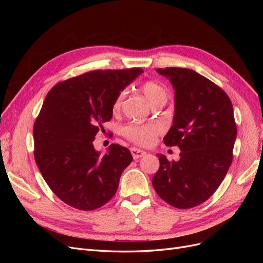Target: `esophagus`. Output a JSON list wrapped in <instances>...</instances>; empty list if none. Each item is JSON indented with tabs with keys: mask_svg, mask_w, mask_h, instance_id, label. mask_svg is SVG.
I'll list each match as a JSON object with an SVG mask.
<instances>
[{
	"mask_svg": "<svg viewBox=\"0 0 263 263\" xmlns=\"http://www.w3.org/2000/svg\"><path fill=\"white\" fill-rule=\"evenodd\" d=\"M130 153L133 155V158L136 160V159H139L141 157H144L146 155V153L144 150H140L138 148H130Z\"/></svg>",
	"mask_w": 263,
	"mask_h": 263,
	"instance_id": "1",
	"label": "esophagus"
}]
</instances>
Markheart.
<instances>
[{
    "instance_id": "heart-1",
    "label": "heart",
    "mask_w": 263,
    "mask_h": 263,
    "mask_svg": "<svg viewBox=\"0 0 263 263\" xmlns=\"http://www.w3.org/2000/svg\"><path fill=\"white\" fill-rule=\"evenodd\" d=\"M141 91L145 94L146 99L149 101L150 105H153L154 103L159 101H166L168 98V91L165 87L158 83L156 81H145L141 84ZM126 98V91L123 90L117 94V97L114 100L113 103V110L114 112H118L121 109L123 102ZM162 132V128L160 125L158 124H148V125H136L130 124L123 127L122 134L126 138L129 140L136 142L139 145H150L154 141L155 137Z\"/></svg>"
}]
</instances>
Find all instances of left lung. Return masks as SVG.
Listing matches in <instances>:
<instances>
[{"mask_svg":"<svg viewBox=\"0 0 263 263\" xmlns=\"http://www.w3.org/2000/svg\"><path fill=\"white\" fill-rule=\"evenodd\" d=\"M174 90L173 125L163 138L178 146L180 160L157 155L160 168L153 178L158 195L185 210L204 203L224 180L233 161L237 136L233 104L209 79L185 68L157 69Z\"/></svg>","mask_w":263,"mask_h":263,"instance_id":"left-lung-1","label":"left lung"}]
</instances>
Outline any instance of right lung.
I'll list each match as a JSON object with an SVG mask.
<instances>
[{"label": "right lung", "instance_id": "1", "mask_svg": "<svg viewBox=\"0 0 263 263\" xmlns=\"http://www.w3.org/2000/svg\"><path fill=\"white\" fill-rule=\"evenodd\" d=\"M144 71L95 70L58 83L47 94L34 124L35 161L43 178L62 202L81 211L107 203L130 151L112 144L101 155L93 141L113 116L117 94Z\"/></svg>", "mask_w": 263, "mask_h": 263}]
</instances>
